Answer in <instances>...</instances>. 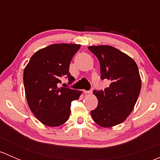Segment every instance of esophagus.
<instances>
[{"label":"esophagus","instance_id":"esophagus-1","mask_svg":"<svg viewBox=\"0 0 160 160\" xmlns=\"http://www.w3.org/2000/svg\"><path fill=\"white\" fill-rule=\"evenodd\" d=\"M83 93L90 94V93H92V90H83Z\"/></svg>","mask_w":160,"mask_h":160}]
</instances>
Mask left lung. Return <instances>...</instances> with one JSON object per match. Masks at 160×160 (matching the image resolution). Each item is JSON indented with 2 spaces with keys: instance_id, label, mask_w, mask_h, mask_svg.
<instances>
[{
  "instance_id": "left-lung-1",
  "label": "left lung",
  "mask_w": 160,
  "mask_h": 160,
  "mask_svg": "<svg viewBox=\"0 0 160 160\" xmlns=\"http://www.w3.org/2000/svg\"><path fill=\"white\" fill-rule=\"evenodd\" d=\"M88 49L100 62L101 78L111 81L104 90H93L98 107L90 111L100 126L110 128L123 122L135 105L142 88L138 66L133 59L111 46H92Z\"/></svg>"
}]
</instances>
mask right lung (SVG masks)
<instances>
[{"instance_id":"obj_1","label":"right lung","mask_w":160,"mask_h":160,"mask_svg":"<svg viewBox=\"0 0 160 160\" xmlns=\"http://www.w3.org/2000/svg\"><path fill=\"white\" fill-rule=\"evenodd\" d=\"M80 48L77 44H52L34 53L24 70L23 81L27 102L39 122L57 127L68 120L71 102L82 91L59 88L62 77L69 83L75 79L69 72L72 56Z\"/></svg>"}]
</instances>
